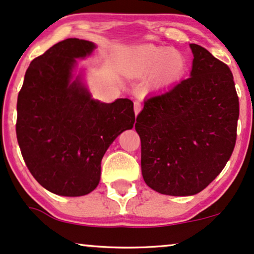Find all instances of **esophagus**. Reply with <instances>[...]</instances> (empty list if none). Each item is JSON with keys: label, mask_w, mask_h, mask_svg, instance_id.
<instances>
[{"label": "esophagus", "mask_w": 254, "mask_h": 254, "mask_svg": "<svg viewBox=\"0 0 254 254\" xmlns=\"http://www.w3.org/2000/svg\"><path fill=\"white\" fill-rule=\"evenodd\" d=\"M140 111H141V103L139 101H135L134 102V113H135V115L139 114Z\"/></svg>", "instance_id": "obj_1"}]
</instances>
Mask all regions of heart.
Masks as SVG:
<instances>
[{
	"instance_id": "1",
	"label": "heart",
	"mask_w": 254,
	"mask_h": 254,
	"mask_svg": "<svg viewBox=\"0 0 254 254\" xmlns=\"http://www.w3.org/2000/svg\"><path fill=\"white\" fill-rule=\"evenodd\" d=\"M121 69L134 79L149 75L145 89L156 90L168 88L181 80L186 71V60L168 47L140 45L130 51Z\"/></svg>"
}]
</instances>
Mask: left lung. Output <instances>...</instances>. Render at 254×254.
I'll return each mask as SVG.
<instances>
[{
	"label": "left lung",
	"instance_id": "1",
	"mask_svg": "<svg viewBox=\"0 0 254 254\" xmlns=\"http://www.w3.org/2000/svg\"><path fill=\"white\" fill-rule=\"evenodd\" d=\"M190 77L148 98L136 118L141 172L166 195H194L230 160L239 118L233 75L207 49L190 43Z\"/></svg>",
	"mask_w": 254,
	"mask_h": 254
}]
</instances>
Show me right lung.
<instances>
[{
    "label": "right lung",
    "mask_w": 254,
    "mask_h": 254,
    "mask_svg": "<svg viewBox=\"0 0 254 254\" xmlns=\"http://www.w3.org/2000/svg\"><path fill=\"white\" fill-rule=\"evenodd\" d=\"M95 48L79 39L56 43L31 61L18 93L16 135L23 160L37 183L58 195L95 190L106 151L135 122L129 99L99 101L82 74L74 76L76 59Z\"/></svg>",
    "instance_id": "add662e5"
}]
</instances>
